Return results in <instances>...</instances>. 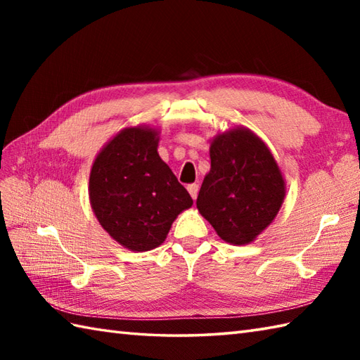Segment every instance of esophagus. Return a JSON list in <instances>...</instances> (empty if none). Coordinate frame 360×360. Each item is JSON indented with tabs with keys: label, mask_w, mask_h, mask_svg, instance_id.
Here are the masks:
<instances>
[{
	"label": "esophagus",
	"mask_w": 360,
	"mask_h": 360,
	"mask_svg": "<svg viewBox=\"0 0 360 360\" xmlns=\"http://www.w3.org/2000/svg\"><path fill=\"white\" fill-rule=\"evenodd\" d=\"M187 190H188L190 196H192L193 200H196V196H198V190H200V186H198V184H188V186H187Z\"/></svg>",
	"instance_id": "1"
}]
</instances>
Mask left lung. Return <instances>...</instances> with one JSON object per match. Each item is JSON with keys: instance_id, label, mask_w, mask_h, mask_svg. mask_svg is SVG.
Instances as JSON below:
<instances>
[{"instance_id": "obj_1", "label": "left lung", "mask_w": 360, "mask_h": 360, "mask_svg": "<svg viewBox=\"0 0 360 360\" xmlns=\"http://www.w3.org/2000/svg\"><path fill=\"white\" fill-rule=\"evenodd\" d=\"M285 193L280 168L257 134L236 127L213 137L196 207L221 240L254 241L277 217Z\"/></svg>"}]
</instances>
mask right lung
I'll return each instance as SVG.
<instances>
[{"instance_id": "add662e5", "label": "right lung", "mask_w": 360, "mask_h": 360, "mask_svg": "<svg viewBox=\"0 0 360 360\" xmlns=\"http://www.w3.org/2000/svg\"><path fill=\"white\" fill-rule=\"evenodd\" d=\"M159 131L129 127L98 153L89 174V202L98 223L122 246L145 252L167 238L193 200L158 153Z\"/></svg>"}]
</instances>
